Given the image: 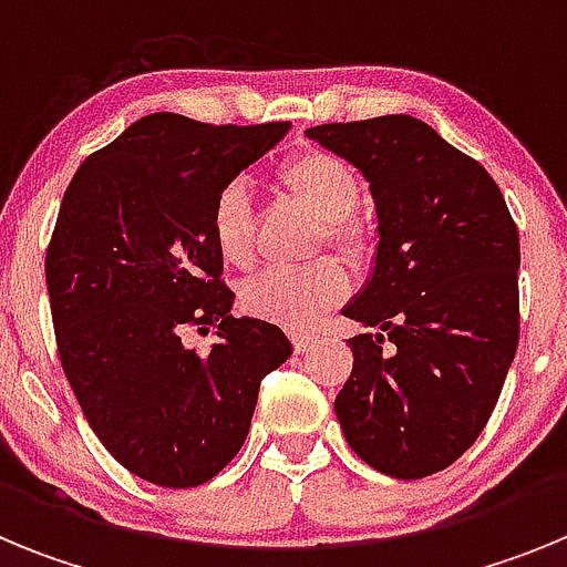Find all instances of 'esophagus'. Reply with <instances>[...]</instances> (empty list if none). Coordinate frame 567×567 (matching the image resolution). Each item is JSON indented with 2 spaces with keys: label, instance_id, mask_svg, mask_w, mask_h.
<instances>
[{
  "label": "esophagus",
  "instance_id": "obj_1",
  "mask_svg": "<svg viewBox=\"0 0 567 567\" xmlns=\"http://www.w3.org/2000/svg\"><path fill=\"white\" fill-rule=\"evenodd\" d=\"M292 343H295V352L307 354L309 349H312V346H315V338H312V334H307V332H295L292 334Z\"/></svg>",
  "mask_w": 567,
  "mask_h": 567
}]
</instances>
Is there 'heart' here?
I'll return each instance as SVG.
<instances>
[{"label": "heart", "instance_id": "1", "mask_svg": "<svg viewBox=\"0 0 567 567\" xmlns=\"http://www.w3.org/2000/svg\"><path fill=\"white\" fill-rule=\"evenodd\" d=\"M275 184L320 221L323 238L346 258H360L369 249L372 229L354 215L360 204V178L340 155L329 150H300L275 169ZM215 249L229 267H247L255 252V213L249 193L229 184L218 193L209 215ZM346 275L334 258H320L309 267L267 269L240 287V307L252 318L280 327H312L320 315L343 295Z\"/></svg>", "mask_w": 567, "mask_h": 567}]
</instances>
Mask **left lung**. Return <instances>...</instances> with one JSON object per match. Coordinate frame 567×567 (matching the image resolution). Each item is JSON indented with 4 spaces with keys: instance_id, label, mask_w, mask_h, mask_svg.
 I'll return each instance as SVG.
<instances>
[{
    "instance_id": "1",
    "label": "left lung",
    "mask_w": 567,
    "mask_h": 567,
    "mask_svg": "<svg viewBox=\"0 0 567 567\" xmlns=\"http://www.w3.org/2000/svg\"><path fill=\"white\" fill-rule=\"evenodd\" d=\"M307 135L358 167L378 213L372 278L343 309L372 332L349 340L334 414L363 463L429 477L474 445L517 354V224L485 167L414 115Z\"/></svg>"
}]
</instances>
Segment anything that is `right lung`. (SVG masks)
<instances>
[{
	"label": "right lung",
	"instance_id": "right-lung-1",
	"mask_svg": "<svg viewBox=\"0 0 567 567\" xmlns=\"http://www.w3.org/2000/svg\"><path fill=\"white\" fill-rule=\"evenodd\" d=\"M289 122L153 113L87 155L50 238V312L68 383L102 445L164 488L213 480L249 434L260 380L292 354L275 323L235 318L213 204ZM184 326L219 327L207 355Z\"/></svg>",
	"mask_w": 567,
	"mask_h": 567
}]
</instances>
